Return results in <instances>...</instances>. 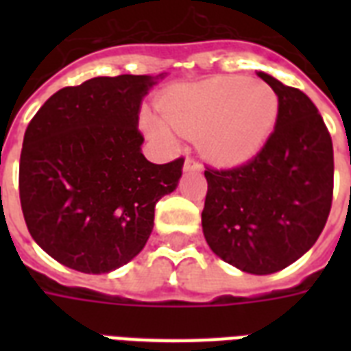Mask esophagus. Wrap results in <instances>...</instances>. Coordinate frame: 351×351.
Listing matches in <instances>:
<instances>
[{"label":"esophagus","instance_id":"esophagus-1","mask_svg":"<svg viewBox=\"0 0 351 351\" xmlns=\"http://www.w3.org/2000/svg\"><path fill=\"white\" fill-rule=\"evenodd\" d=\"M184 171H186V173H198V171H202V164H200L198 160L187 156L186 162H184Z\"/></svg>","mask_w":351,"mask_h":351}]
</instances>
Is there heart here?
<instances>
[{
	"instance_id": "1",
	"label": "heart",
	"mask_w": 351,
	"mask_h": 351,
	"mask_svg": "<svg viewBox=\"0 0 351 351\" xmlns=\"http://www.w3.org/2000/svg\"><path fill=\"white\" fill-rule=\"evenodd\" d=\"M164 123L145 118V129L165 143L173 131L198 138L202 153L215 164L239 165L255 158L271 138L280 114V100L273 87L242 76H215L180 87L158 101Z\"/></svg>"
}]
</instances>
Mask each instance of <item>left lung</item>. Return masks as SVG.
Masks as SVG:
<instances>
[{
	"mask_svg": "<svg viewBox=\"0 0 351 351\" xmlns=\"http://www.w3.org/2000/svg\"><path fill=\"white\" fill-rule=\"evenodd\" d=\"M280 100L271 138L255 158L204 171L202 230L222 261L253 275L280 271L315 244L333 197V145L302 90L256 73Z\"/></svg>",
	"mask_w": 351,
	"mask_h": 351,
	"instance_id": "1",
	"label": "left lung"
}]
</instances>
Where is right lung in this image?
<instances>
[{
  "label": "right lung",
  "instance_id": "add662e5",
  "mask_svg": "<svg viewBox=\"0 0 351 351\" xmlns=\"http://www.w3.org/2000/svg\"><path fill=\"white\" fill-rule=\"evenodd\" d=\"M165 74L98 76L63 87L30 120L19 158V200L41 250L82 273H109L143 250L154 206L176 189L184 158L142 154L138 114Z\"/></svg>",
  "mask_w": 351,
  "mask_h": 351
}]
</instances>
